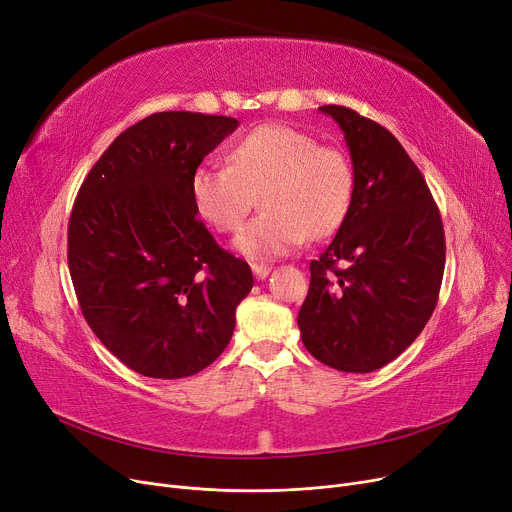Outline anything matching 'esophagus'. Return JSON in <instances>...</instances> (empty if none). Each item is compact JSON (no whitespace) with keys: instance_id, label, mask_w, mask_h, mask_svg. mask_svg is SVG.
<instances>
[{"instance_id":"34e87169","label":"esophagus","mask_w":512,"mask_h":512,"mask_svg":"<svg viewBox=\"0 0 512 512\" xmlns=\"http://www.w3.org/2000/svg\"><path fill=\"white\" fill-rule=\"evenodd\" d=\"M251 270H253V274H255V278H257V280H263V278L270 276L272 267H270V265H265V263H253V265H251Z\"/></svg>"}]
</instances>
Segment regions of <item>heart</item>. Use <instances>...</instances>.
Returning a JSON list of instances; mask_svg holds the SVG:
<instances>
[{"label":"heart","mask_w":512,"mask_h":512,"mask_svg":"<svg viewBox=\"0 0 512 512\" xmlns=\"http://www.w3.org/2000/svg\"><path fill=\"white\" fill-rule=\"evenodd\" d=\"M230 164H203L191 176V197L201 218L220 232L240 228L261 191L263 211L234 240L251 259L280 257L334 234L355 195V172L344 151L317 145L311 134L263 124L230 149Z\"/></svg>","instance_id":"obj_1"}]
</instances>
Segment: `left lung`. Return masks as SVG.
I'll use <instances>...</instances> for the list:
<instances>
[{
    "instance_id": "1",
    "label": "left lung",
    "mask_w": 512,
    "mask_h": 512,
    "mask_svg": "<svg viewBox=\"0 0 512 512\" xmlns=\"http://www.w3.org/2000/svg\"><path fill=\"white\" fill-rule=\"evenodd\" d=\"M319 110L344 132L355 195L334 240L309 265L297 321L317 361L369 373L407 351L432 317L446 263L444 226L425 178L390 130L344 105Z\"/></svg>"
}]
</instances>
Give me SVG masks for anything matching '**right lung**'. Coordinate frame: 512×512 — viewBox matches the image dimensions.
<instances>
[{
	"mask_svg": "<svg viewBox=\"0 0 512 512\" xmlns=\"http://www.w3.org/2000/svg\"><path fill=\"white\" fill-rule=\"evenodd\" d=\"M238 120L157 112L126 128L78 188L68 267L89 328L147 378L195 375L228 346L247 261L197 218L191 176Z\"/></svg>",
	"mask_w": 512,
	"mask_h": 512,
	"instance_id": "right-lung-1",
	"label": "right lung"
}]
</instances>
